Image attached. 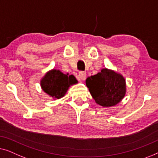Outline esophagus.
<instances>
[{"instance_id": "34e87169", "label": "esophagus", "mask_w": 158, "mask_h": 158, "mask_svg": "<svg viewBox=\"0 0 158 158\" xmlns=\"http://www.w3.org/2000/svg\"><path fill=\"white\" fill-rule=\"evenodd\" d=\"M78 76H79V79L80 80H84V79H86V72H80L79 73Z\"/></svg>"}]
</instances>
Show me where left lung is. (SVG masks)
<instances>
[{"label":"left lung","instance_id":"obj_1","mask_svg":"<svg viewBox=\"0 0 158 158\" xmlns=\"http://www.w3.org/2000/svg\"><path fill=\"white\" fill-rule=\"evenodd\" d=\"M92 98L103 107H110L118 104L125 97L126 80L117 72L103 68L100 72L86 79Z\"/></svg>","mask_w":158,"mask_h":158}]
</instances>
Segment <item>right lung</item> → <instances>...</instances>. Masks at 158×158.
Wrapping results in <instances>:
<instances>
[{
	"label": "right lung",
	"mask_w": 158,
	"mask_h": 158,
	"mask_svg": "<svg viewBox=\"0 0 158 158\" xmlns=\"http://www.w3.org/2000/svg\"><path fill=\"white\" fill-rule=\"evenodd\" d=\"M77 83L74 75L64 74L56 69L48 71L40 80L41 89L54 99L65 96L69 88Z\"/></svg>",
	"instance_id": "add662e5"
}]
</instances>
